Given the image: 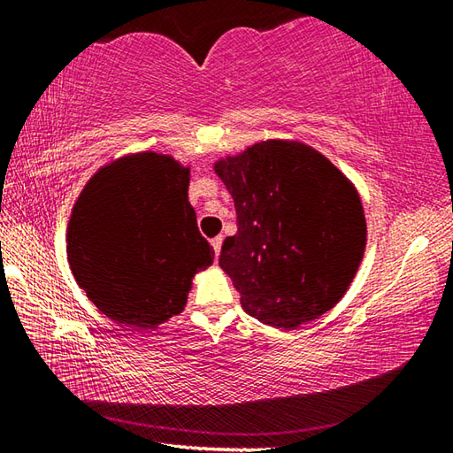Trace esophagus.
Instances as JSON below:
<instances>
[{
	"label": "esophagus",
	"mask_w": 453,
	"mask_h": 453,
	"mask_svg": "<svg viewBox=\"0 0 453 453\" xmlns=\"http://www.w3.org/2000/svg\"><path fill=\"white\" fill-rule=\"evenodd\" d=\"M221 243H224V235H218V237H213V240H211V245H213V251H216V256H219Z\"/></svg>",
	"instance_id": "obj_1"
}]
</instances>
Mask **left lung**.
Here are the masks:
<instances>
[{"label": "left lung", "instance_id": "1", "mask_svg": "<svg viewBox=\"0 0 453 453\" xmlns=\"http://www.w3.org/2000/svg\"><path fill=\"white\" fill-rule=\"evenodd\" d=\"M213 170L234 197L237 234L219 265L242 308L272 327L296 329L346 294L365 250V218L346 175L310 145L267 140Z\"/></svg>", "mask_w": 453, "mask_h": 453}]
</instances>
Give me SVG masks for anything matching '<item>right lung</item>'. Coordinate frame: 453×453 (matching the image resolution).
Returning a JSON list of instances; mask_svg holds the SVG:
<instances>
[{"label":"right lung","mask_w":453,"mask_h":453,"mask_svg":"<svg viewBox=\"0 0 453 453\" xmlns=\"http://www.w3.org/2000/svg\"><path fill=\"white\" fill-rule=\"evenodd\" d=\"M189 167L142 151L104 165L73 205L67 262L118 324L148 329L186 308L191 278L213 264L188 202Z\"/></svg>","instance_id":"1"}]
</instances>
